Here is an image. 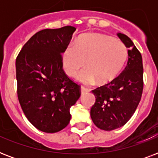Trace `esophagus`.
I'll return each mask as SVG.
<instances>
[{
	"label": "esophagus",
	"mask_w": 158,
	"mask_h": 158,
	"mask_svg": "<svg viewBox=\"0 0 158 158\" xmlns=\"http://www.w3.org/2000/svg\"><path fill=\"white\" fill-rule=\"evenodd\" d=\"M89 91V89H88L87 88H85V87L81 86V88H80V92H81L82 94H86V93H88Z\"/></svg>",
	"instance_id": "esophagus-1"
}]
</instances>
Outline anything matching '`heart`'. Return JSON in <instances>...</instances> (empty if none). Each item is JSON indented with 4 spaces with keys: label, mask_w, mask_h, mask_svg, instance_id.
Returning <instances> with one entry per match:
<instances>
[{
    "label": "heart",
    "mask_w": 158,
    "mask_h": 158,
    "mask_svg": "<svg viewBox=\"0 0 158 158\" xmlns=\"http://www.w3.org/2000/svg\"><path fill=\"white\" fill-rule=\"evenodd\" d=\"M128 58L126 46L120 40L100 33H86L62 52V64L69 76L76 75L86 61L87 67L77 76L84 84L111 81L117 76Z\"/></svg>",
    "instance_id": "b5f03b06"
}]
</instances>
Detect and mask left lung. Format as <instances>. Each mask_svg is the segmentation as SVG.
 I'll list each match as a JSON object with an SVG mask.
<instances>
[{"label":"left lung","mask_w":158,"mask_h":158,"mask_svg":"<svg viewBox=\"0 0 158 158\" xmlns=\"http://www.w3.org/2000/svg\"><path fill=\"white\" fill-rule=\"evenodd\" d=\"M117 35L129 48L127 65L113 80L92 90L96 98L90 110L92 120L97 127L106 131L127 123L139 103L143 89L141 53L128 36Z\"/></svg>","instance_id":"1"}]
</instances>
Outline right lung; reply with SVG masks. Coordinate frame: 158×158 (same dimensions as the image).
Wrapping results in <instances>:
<instances>
[{
  "label": "right lung",
  "mask_w": 158,
  "mask_h": 158,
  "mask_svg": "<svg viewBox=\"0 0 158 158\" xmlns=\"http://www.w3.org/2000/svg\"><path fill=\"white\" fill-rule=\"evenodd\" d=\"M75 29L64 26L39 31L16 58L19 102L27 119L43 132L66 127L71 118L69 108L81 94L80 86L64 73L61 59Z\"/></svg>",
  "instance_id": "add662e5"
}]
</instances>
